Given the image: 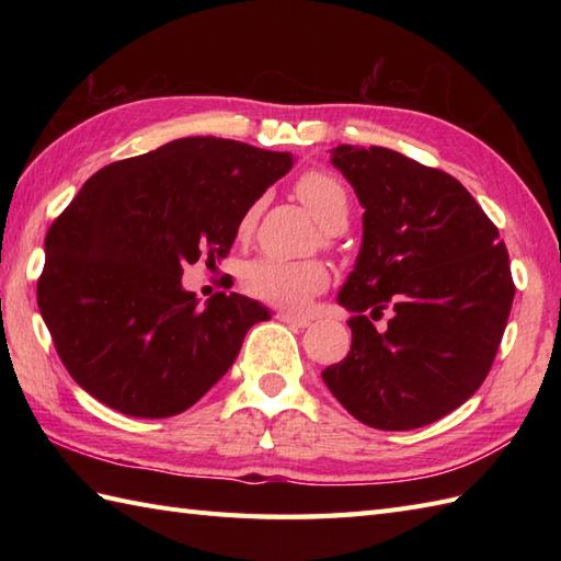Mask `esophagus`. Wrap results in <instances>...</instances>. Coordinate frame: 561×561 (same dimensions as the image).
<instances>
[{"label":"esophagus","instance_id":"34e87169","mask_svg":"<svg viewBox=\"0 0 561 561\" xmlns=\"http://www.w3.org/2000/svg\"><path fill=\"white\" fill-rule=\"evenodd\" d=\"M282 323H287V325H294V328H308L311 325V318L308 316H301V313H291V311H282L279 316H277Z\"/></svg>","mask_w":561,"mask_h":561}]
</instances>
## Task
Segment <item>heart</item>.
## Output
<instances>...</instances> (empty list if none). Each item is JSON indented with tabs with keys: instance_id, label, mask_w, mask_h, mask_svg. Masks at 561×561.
<instances>
[{
	"instance_id": "b5f03b06",
	"label": "heart",
	"mask_w": 561,
	"mask_h": 561,
	"mask_svg": "<svg viewBox=\"0 0 561 561\" xmlns=\"http://www.w3.org/2000/svg\"><path fill=\"white\" fill-rule=\"evenodd\" d=\"M296 195L304 205L316 214V219L328 231L342 229L350 217V195L335 175L323 171H308L296 183ZM257 217V205L250 207L238 231L245 233L253 229ZM243 284L250 296L260 301L277 306H301L311 296L325 289L328 270L316 260H279V257H257L248 262L243 272Z\"/></svg>"
}]
</instances>
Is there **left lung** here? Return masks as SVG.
I'll return each mask as SVG.
<instances>
[{"label":"left lung","instance_id":"left-lung-1","mask_svg":"<svg viewBox=\"0 0 561 561\" xmlns=\"http://www.w3.org/2000/svg\"><path fill=\"white\" fill-rule=\"evenodd\" d=\"M330 163L354 187L362 248L337 304L352 350L323 371L356 420L410 432L474 396L514 304L506 245L456 178L383 147L340 145ZM388 307L386 331L373 320Z\"/></svg>","mask_w":561,"mask_h":561}]
</instances>
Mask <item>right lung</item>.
Returning <instances> with one entry per match:
<instances>
[{"label": "right lung", "instance_id": "1", "mask_svg": "<svg viewBox=\"0 0 561 561\" xmlns=\"http://www.w3.org/2000/svg\"><path fill=\"white\" fill-rule=\"evenodd\" d=\"M294 165L287 151L185 137L93 173L45 236L38 308L71 378L145 420L181 414L270 311L243 294L197 306L183 267L217 265L238 224Z\"/></svg>", "mask_w": 561, "mask_h": 561}]
</instances>
